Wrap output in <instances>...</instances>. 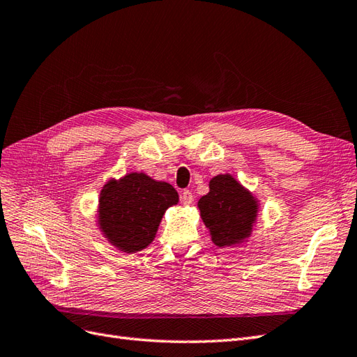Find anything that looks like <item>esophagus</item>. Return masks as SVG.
<instances>
[{
  "label": "esophagus",
  "instance_id": "esophagus-1",
  "mask_svg": "<svg viewBox=\"0 0 357 357\" xmlns=\"http://www.w3.org/2000/svg\"><path fill=\"white\" fill-rule=\"evenodd\" d=\"M181 202L185 204V205H189V204H192V201H193V195H192V192L190 190H188V189H185L181 192Z\"/></svg>",
  "mask_w": 357,
  "mask_h": 357
}]
</instances>
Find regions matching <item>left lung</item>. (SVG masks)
I'll use <instances>...</instances> for the list:
<instances>
[{"instance_id":"8db88e82","label":"left lung","mask_w":357,"mask_h":357,"mask_svg":"<svg viewBox=\"0 0 357 357\" xmlns=\"http://www.w3.org/2000/svg\"><path fill=\"white\" fill-rule=\"evenodd\" d=\"M210 192L201 197L198 208L211 241L218 247H234L252 235L257 219L259 202L231 174L210 180Z\"/></svg>"}]
</instances>
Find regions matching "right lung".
I'll use <instances>...</instances> for the list:
<instances>
[{
	"label": "right lung",
	"mask_w": 357,
	"mask_h": 357,
	"mask_svg": "<svg viewBox=\"0 0 357 357\" xmlns=\"http://www.w3.org/2000/svg\"><path fill=\"white\" fill-rule=\"evenodd\" d=\"M98 202V226L107 241L117 250L135 253L155 240L162 215L178 202V193L167 181L129 172L107 181Z\"/></svg>",
	"instance_id": "add662e5"
}]
</instances>
